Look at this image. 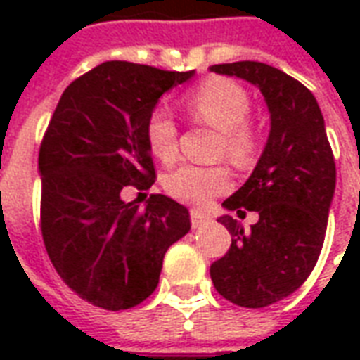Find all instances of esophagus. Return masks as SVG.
Instances as JSON below:
<instances>
[{
    "label": "esophagus",
    "mask_w": 360,
    "mask_h": 360,
    "mask_svg": "<svg viewBox=\"0 0 360 360\" xmlns=\"http://www.w3.org/2000/svg\"><path fill=\"white\" fill-rule=\"evenodd\" d=\"M209 220V217L205 213H202L200 209H191V222L192 228H200Z\"/></svg>",
    "instance_id": "34e87169"
}]
</instances>
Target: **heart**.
Segmentation results:
<instances>
[{"instance_id":"heart-1","label":"heart","mask_w":360,"mask_h":360,"mask_svg":"<svg viewBox=\"0 0 360 360\" xmlns=\"http://www.w3.org/2000/svg\"><path fill=\"white\" fill-rule=\"evenodd\" d=\"M186 114L198 123L220 130L217 155L236 164H246L257 149V132L250 123V97L230 78H209L183 97ZM146 141L153 157L172 162L179 151V129L164 106H155L146 121ZM231 185L230 168L224 164L196 166L179 164L164 177L169 196L192 205H205Z\"/></svg>"}]
</instances>
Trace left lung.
<instances>
[{
  "label": "left lung",
  "instance_id": "obj_1",
  "mask_svg": "<svg viewBox=\"0 0 360 360\" xmlns=\"http://www.w3.org/2000/svg\"><path fill=\"white\" fill-rule=\"evenodd\" d=\"M259 87L271 112L262 158L239 191L222 205L259 220L243 230L231 217L219 222L231 233L230 250L211 265L220 295L237 307L263 308L299 290L323 246L336 185V164L312 91L259 61L209 67Z\"/></svg>",
  "mask_w": 360,
  "mask_h": 360
}]
</instances>
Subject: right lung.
I'll use <instances>...</instances> for the list:
<instances>
[{"mask_svg":"<svg viewBox=\"0 0 360 360\" xmlns=\"http://www.w3.org/2000/svg\"><path fill=\"white\" fill-rule=\"evenodd\" d=\"M192 75L97 65L65 89L42 136V240L61 280L93 307L117 312L146 301L166 250L191 230L188 211L172 198L151 194L140 207L121 192L155 183L147 115Z\"/></svg>","mask_w":360,"mask_h":360,"instance_id":"1","label":"right lung"}]
</instances>
